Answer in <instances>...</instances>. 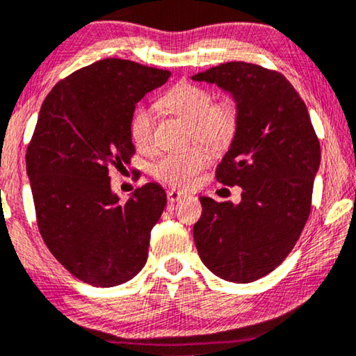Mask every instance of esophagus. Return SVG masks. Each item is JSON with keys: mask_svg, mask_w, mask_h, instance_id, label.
Masks as SVG:
<instances>
[{"mask_svg": "<svg viewBox=\"0 0 356 356\" xmlns=\"http://www.w3.org/2000/svg\"><path fill=\"white\" fill-rule=\"evenodd\" d=\"M182 198H185V193H182V192H179V190H168V200H169V203H176V201H179V200H182Z\"/></svg>", "mask_w": 356, "mask_h": 356, "instance_id": "1", "label": "esophagus"}]
</instances>
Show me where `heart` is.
Masks as SVG:
<instances>
[{
    "label": "heart",
    "mask_w": 356,
    "mask_h": 356,
    "mask_svg": "<svg viewBox=\"0 0 356 356\" xmlns=\"http://www.w3.org/2000/svg\"><path fill=\"white\" fill-rule=\"evenodd\" d=\"M161 107L169 113L192 124V140H200L220 152L235 139L240 126V108L233 99L214 102L209 89L193 83H179L161 97ZM131 136L142 150H150L155 142V111L140 107L132 116ZM211 153L204 147H193L182 153L163 156L153 168L161 182L177 188L192 187L196 176L208 166Z\"/></svg>",
    "instance_id": "heart-1"
}]
</instances>
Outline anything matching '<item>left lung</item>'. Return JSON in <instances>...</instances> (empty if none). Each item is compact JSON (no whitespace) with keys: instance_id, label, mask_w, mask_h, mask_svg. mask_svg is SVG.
Returning <instances> with one entry per match:
<instances>
[{"instance_id":"left-lung-1","label":"left lung","mask_w":356,"mask_h":356,"mask_svg":"<svg viewBox=\"0 0 356 356\" xmlns=\"http://www.w3.org/2000/svg\"><path fill=\"white\" fill-rule=\"evenodd\" d=\"M229 91L240 126L216 179L241 187L240 204L201 196L193 225L201 261L217 277L251 283L288 257L310 216L320 140L309 110L281 73L227 62L193 76Z\"/></svg>"}]
</instances>
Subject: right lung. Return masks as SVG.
<instances>
[{"instance_id":"right-lung-1","label":"right lung","mask_w":356,"mask_h":356,"mask_svg":"<svg viewBox=\"0 0 356 356\" xmlns=\"http://www.w3.org/2000/svg\"><path fill=\"white\" fill-rule=\"evenodd\" d=\"M169 76L104 59L60 79L41 105L25 155L36 224L52 256L84 283L118 286L147 262L166 193L150 182L120 203L108 169L131 161L136 104Z\"/></svg>"}]
</instances>
